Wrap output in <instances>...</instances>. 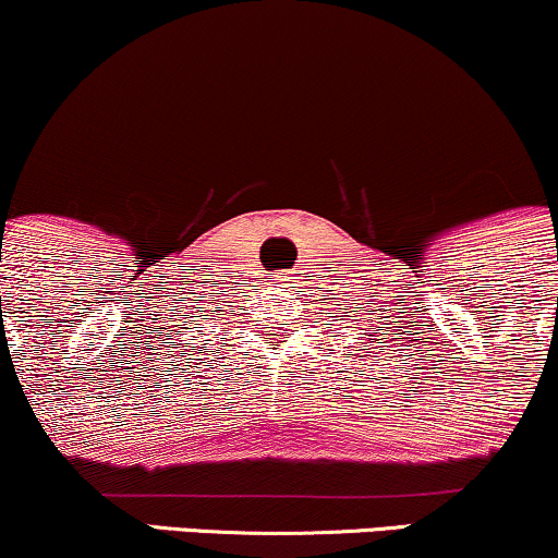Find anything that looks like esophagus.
<instances>
[{"label": "esophagus", "instance_id": "esophagus-1", "mask_svg": "<svg viewBox=\"0 0 558 558\" xmlns=\"http://www.w3.org/2000/svg\"><path fill=\"white\" fill-rule=\"evenodd\" d=\"M275 280H278V286H283V288H288V286L296 283V280H293V275H291V272H280L278 278H275Z\"/></svg>", "mask_w": 558, "mask_h": 558}]
</instances>
